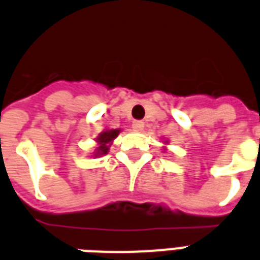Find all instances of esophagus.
Returning <instances> with one entry per match:
<instances>
[{"label":"esophagus","instance_id":"obj_1","mask_svg":"<svg viewBox=\"0 0 260 260\" xmlns=\"http://www.w3.org/2000/svg\"><path fill=\"white\" fill-rule=\"evenodd\" d=\"M132 128H134L135 131H141L143 128H144V123H143V121H139V120H136V121H134V123H132Z\"/></svg>","mask_w":260,"mask_h":260}]
</instances>
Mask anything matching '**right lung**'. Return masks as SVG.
Instances as JSON below:
<instances>
[{
  "mask_svg": "<svg viewBox=\"0 0 260 260\" xmlns=\"http://www.w3.org/2000/svg\"><path fill=\"white\" fill-rule=\"evenodd\" d=\"M119 134H120V129H108V131H104V132H101L96 140L99 147L96 148L94 156L105 155V153L108 152L109 145L112 144V141L115 140Z\"/></svg>",
  "mask_w": 260,
  "mask_h": 260,
  "instance_id": "obj_1",
  "label": "right lung"
}]
</instances>
